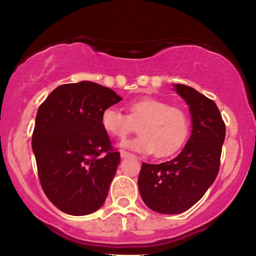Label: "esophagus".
<instances>
[{
	"instance_id": "1",
	"label": "esophagus",
	"mask_w": 256,
	"mask_h": 256,
	"mask_svg": "<svg viewBox=\"0 0 256 256\" xmlns=\"http://www.w3.org/2000/svg\"><path fill=\"white\" fill-rule=\"evenodd\" d=\"M120 157H122V158L131 157V156H132V154H130V152H128V151H124V150H120Z\"/></svg>"
}]
</instances>
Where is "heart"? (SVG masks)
I'll return each mask as SVG.
<instances>
[{"label":"heart","mask_w":256,"mask_h":256,"mask_svg":"<svg viewBox=\"0 0 256 256\" xmlns=\"http://www.w3.org/2000/svg\"><path fill=\"white\" fill-rule=\"evenodd\" d=\"M128 114L108 107L102 114V126L110 136L124 140L138 126V136L122 144L138 152L167 157L184 144L190 133V118L184 110L154 97L134 99L128 104Z\"/></svg>","instance_id":"heart-1"}]
</instances>
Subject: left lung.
Listing matches in <instances>:
<instances>
[{
	"label": "left lung",
	"mask_w": 256,
	"mask_h": 256,
	"mask_svg": "<svg viewBox=\"0 0 256 256\" xmlns=\"http://www.w3.org/2000/svg\"><path fill=\"white\" fill-rule=\"evenodd\" d=\"M192 114V134L182 152L170 162L142 164L138 184L151 210L175 214L204 196L218 175L226 125L216 102L185 84H175Z\"/></svg>",
	"instance_id": "8db88e82"
}]
</instances>
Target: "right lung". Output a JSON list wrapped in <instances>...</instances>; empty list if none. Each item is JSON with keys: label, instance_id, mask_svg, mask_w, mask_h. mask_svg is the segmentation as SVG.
Returning a JSON list of instances; mask_svg holds the SVG:
<instances>
[{"label": "right lung", "instance_id": "right-lung-1", "mask_svg": "<svg viewBox=\"0 0 256 256\" xmlns=\"http://www.w3.org/2000/svg\"><path fill=\"white\" fill-rule=\"evenodd\" d=\"M120 100L110 88L81 81L58 86L38 108L32 140L38 177L60 211L86 216L105 202L120 156L100 118Z\"/></svg>", "mask_w": 256, "mask_h": 256}]
</instances>
